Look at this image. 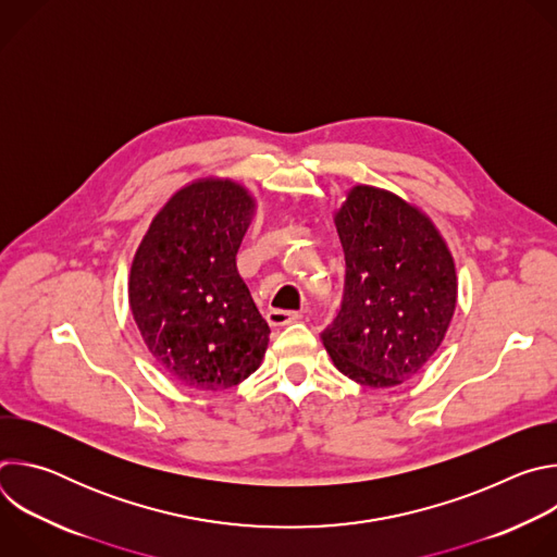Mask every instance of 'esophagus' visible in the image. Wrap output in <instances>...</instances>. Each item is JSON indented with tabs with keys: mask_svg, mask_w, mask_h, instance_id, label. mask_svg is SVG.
Wrapping results in <instances>:
<instances>
[{
	"mask_svg": "<svg viewBox=\"0 0 557 557\" xmlns=\"http://www.w3.org/2000/svg\"><path fill=\"white\" fill-rule=\"evenodd\" d=\"M301 320V312H295V310H282V308H271L267 312V322L271 326H288L293 322Z\"/></svg>",
	"mask_w": 557,
	"mask_h": 557,
	"instance_id": "34e87169",
	"label": "esophagus"
}]
</instances>
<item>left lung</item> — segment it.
I'll return each instance as SVG.
<instances>
[{"label":"left lung","mask_w":557,"mask_h":557,"mask_svg":"<svg viewBox=\"0 0 557 557\" xmlns=\"http://www.w3.org/2000/svg\"><path fill=\"white\" fill-rule=\"evenodd\" d=\"M346 253L342 308L322 342L337 370L368 387L414 376L441 346L456 308V269L417 207L357 185L335 215Z\"/></svg>","instance_id":"8db88e82"}]
</instances>
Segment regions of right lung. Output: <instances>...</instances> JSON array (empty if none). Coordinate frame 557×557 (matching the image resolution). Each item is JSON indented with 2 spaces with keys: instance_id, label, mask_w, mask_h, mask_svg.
<instances>
[{
  "instance_id": "right-lung-1",
  "label": "right lung",
  "mask_w": 557,
  "mask_h": 557,
  "mask_svg": "<svg viewBox=\"0 0 557 557\" xmlns=\"http://www.w3.org/2000/svg\"><path fill=\"white\" fill-rule=\"evenodd\" d=\"M253 209L237 183L198 181L158 211L134 256V322L156 361L189 387L237 385L264 357L271 329L235 267Z\"/></svg>"
}]
</instances>
